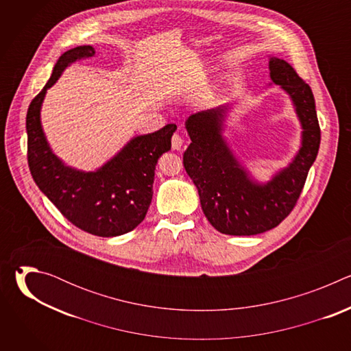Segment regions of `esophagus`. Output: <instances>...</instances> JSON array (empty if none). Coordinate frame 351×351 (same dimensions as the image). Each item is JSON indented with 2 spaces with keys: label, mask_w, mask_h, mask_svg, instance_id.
Masks as SVG:
<instances>
[{
  "label": "esophagus",
  "mask_w": 351,
  "mask_h": 351,
  "mask_svg": "<svg viewBox=\"0 0 351 351\" xmlns=\"http://www.w3.org/2000/svg\"><path fill=\"white\" fill-rule=\"evenodd\" d=\"M182 145H183V138H182V136L178 134V133H175V134L172 136V148L176 149V152H179V149L182 148Z\"/></svg>",
  "instance_id": "1"
}]
</instances>
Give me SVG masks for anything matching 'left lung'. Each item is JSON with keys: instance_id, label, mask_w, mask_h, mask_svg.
Segmentation results:
<instances>
[{"instance_id": "obj_1", "label": "left lung", "mask_w": 351, "mask_h": 351, "mask_svg": "<svg viewBox=\"0 0 351 351\" xmlns=\"http://www.w3.org/2000/svg\"><path fill=\"white\" fill-rule=\"evenodd\" d=\"M269 84L290 98L302 126V144L289 165L268 182L253 178L223 136L232 104L193 114L184 122L191 140L183 154L184 169L197 187L204 215L225 234L252 236L278 226L294 208L319 149L321 130L310 86L276 57H269Z\"/></svg>"}]
</instances>
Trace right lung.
Here are the masks:
<instances>
[{"label":"right lung","mask_w":351,"mask_h":351,"mask_svg":"<svg viewBox=\"0 0 351 351\" xmlns=\"http://www.w3.org/2000/svg\"><path fill=\"white\" fill-rule=\"evenodd\" d=\"M95 49L79 45L57 61L51 77L33 98L26 115L27 162L38 189L61 214L79 229L101 237H114L133 230L152 204L158 158L171 149L175 123L130 138L119 152L95 171L66 165L49 147L41 125V106L72 64L91 58Z\"/></svg>","instance_id":"add662e5"}]
</instances>
